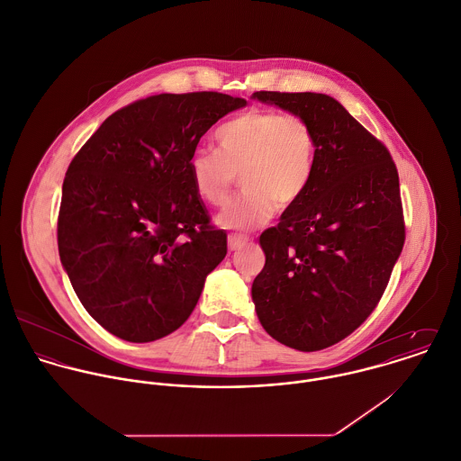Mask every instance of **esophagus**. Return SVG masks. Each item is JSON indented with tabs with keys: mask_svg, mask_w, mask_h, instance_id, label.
<instances>
[{
	"mask_svg": "<svg viewBox=\"0 0 461 461\" xmlns=\"http://www.w3.org/2000/svg\"><path fill=\"white\" fill-rule=\"evenodd\" d=\"M247 243H249L247 236H243V234H229V250L230 252L243 249Z\"/></svg>",
	"mask_w": 461,
	"mask_h": 461,
	"instance_id": "obj_1",
	"label": "esophagus"
}]
</instances>
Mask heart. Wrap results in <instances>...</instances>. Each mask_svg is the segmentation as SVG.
<instances>
[{"label": "heart", "mask_w": 461, "mask_h": 461, "mask_svg": "<svg viewBox=\"0 0 461 461\" xmlns=\"http://www.w3.org/2000/svg\"><path fill=\"white\" fill-rule=\"evenodd\" d=\"M216 150H194L187 167L194 193L207 203L229 202L236 175L245 189L216 225L249 230L267 223L277 205L297 203L314 173V134L304 118L268 109H249L225 122L214 134Z\"/></svg>", "instance_id": "1"}]
</instances>
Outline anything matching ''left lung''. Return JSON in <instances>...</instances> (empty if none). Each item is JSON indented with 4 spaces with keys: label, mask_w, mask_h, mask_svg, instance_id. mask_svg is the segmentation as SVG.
Returning a JSON list of instances; mask_svg holds the SVG:
<instances>
[{
    "label": "left lung",
    "mask_w": 461,
    "mask_h": 461,
    "mask_svg": "<svg viewBox=\"0 0 461 461\" xmlns=\"http://www.w3.org/2000/svg\"><path fill=\"white\" fill-rule=\"evenodd\" d=\"M252 100L304 118L316 145L306 194L259 238L267 261L252 301L274 339L321 350L368 318L402 252L397 167L332 96L258 91Z\"/></svg>",
    "instance_id": "1"
}]
</instances>
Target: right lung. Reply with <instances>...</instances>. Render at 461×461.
Listing matches in <instances>:
<instances>
[{
	"label": "right lung",
	"instance_id": "add662e5",
	"mask_svg": "<svg viewBox=\"0 0 461 461\" xmlns=\"http://www.w3.org/2000/svg\"><path fill=\"white\" fill-rule=\"evenodd\" d=\"M247 100L157 95L109 116L71 160L57 225L60 263L86 311L111 334L147 343L193 312L227 254L209 223L189 157Z\"/></svg>",
	"mask_w": 461,
	"mask_h": 461
}]
</instances>
